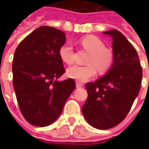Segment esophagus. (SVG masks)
<instances>
[{"instance_id": "esophagus-1", "label": "esophagus", "mask_w": 149, "mask_h": 149, "mask_svg": "<svg viewBox=\"0 0 149 149\" xmlns=\"http://www.w3.org/2000/svg\"><path fill=\"white\" fill-rule=\"evenodd\" d=\"M76 87L77 88H81V87H83V84H81L80 82H76Z\"/></svg>"}]
</instances>
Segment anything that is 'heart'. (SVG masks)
Wrapping results in <instances>:
<instances>
[{"label":"heart","instance_id":"obj_1","mask_svg":"<svg viewBox=\"0 0 149 149\" xmlns=\"http://www.w3.org/2000/svg\"><path fill=\"white\" fill-rule=\"evenodd\" d=\"M79 43L89 54L86 60L88 65L84 66L74 65L67 70V75L75 80L84 82L96 75L99 70L104 74L111 69L113 64V54L111 49L106 48L104 43L95 36H86L79 40ZM61 60L67 65L74 61V52L70 44H63L59 49Z\"/></svg>","mask_w":149,"mask_h":149}]
</instances>
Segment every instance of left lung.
Listing matches in <instances>:
<instances>
[{
	"instance_id": "8db88e82",
	"label": "left lung",
	"mask_w": 149,
	"mask_h": 149,
	"mask_svg": "<svg viewBox=\"0 0 149 149\" xmlns=\"http://www.w3.org/2000/svg\"><path fill=\"white\" fill-rule=\"evenodd\" d=\"M113 38V64L104 77L85 84L88 98L84 117L94 128L111 129L129 113L141 88L143 70L138 53L121 32H104Z\"/></svg>"
}]
</instances>
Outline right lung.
<instances>
[{
	"instance_id": "right-lung-1",
	"label": "right lung",
	"mask_w": 149,
	"mask_h": 149,
	"mask_svg": "<svg viewBox=\"0 0 149 149\" xmlns=\"http://www.w3.org/2000/svg\"><path fill=\"white\" fill-rule=\"evenodd\" d=\"M65 34L40 26L17 46L12 63L13 86L22 115L29 123L48 126L59 118L75 88L73 79L57 81L65 72L59 55Z\"/></svg>"
}]
</instances>
